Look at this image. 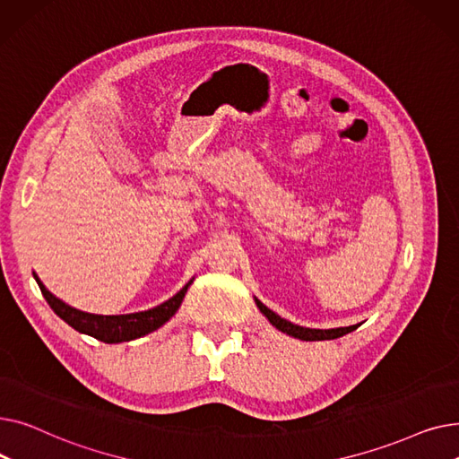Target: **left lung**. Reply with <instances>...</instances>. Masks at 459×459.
Listing matches in <instances>:
<instances>
[{
	"mask_svg": "<svg viewBox=\"0 0 459 459\" xmlns=\"http://www.w3.org/2000/svg\"><path fill=\"white\" fill-rule=\"evenodd\" d=\"M256 307L262 310V315L270 320L272 325H275L279 331L294 336V339H301V341H331V339H339V336L351 333L357 325H350V327H336V329H308V327H301L296 325L292 322H286L284 318H281L279 315H275L273 310H270L262 301L255 299Z\"/></svg>",
	"mask_w": 459,
	"mask_h": 459,
	"instance_id": "1",
	"label": "left lung"
}]
</instances>
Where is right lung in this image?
I'll return each instance as SVG.
<instances>
[{"label": "right lung", "instance_id": "obj_1", "mask_svg": "<svg viewBox=\"0 0 459 459\" xmlns=\"http://www.w3.org/2000/svg\"><path fill=\"white\" fill-rule=\"evenodd\" d=\"M35 281L39 282V288H40L44 299L54 308V312L61 320H65L70 327H74L76 331L94 336L96 341H102L106 344L128 342V341L139 339V336H144V334L156 331L158 327H161L165 322L171 320V316H175V312L178 310L189 284L193 282V281H189L177 296H173L171 299H167L165 303H161L151 310L135 312V315L100 316V315H89V312H82L78 308L68 307L66 303L57 299L54 294L48 292L46 286L40 282V279L37 275H35Z\"/></svg>", "mask_w": 459, "mask_h": 459}]
</instances>
